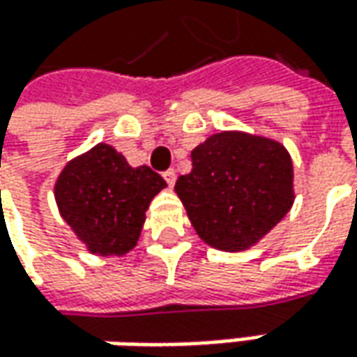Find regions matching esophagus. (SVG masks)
<instances>
[{
  "mask_svg": "<svg viewBox=\"0 0 357 357\" xmlns=\"http://www.w3.org/2000/svg\"><path fill=\"white\" fill-rule=\"evenodd\" d=\"M164 179H166L169 188H174V183H176V169H166L164 172Z\"/></svg>",
  "mask_w": 357,
  "mask_h": 357,
  "instance_id": "obj_1",
  "label": "esophagus"
}]
</instances>
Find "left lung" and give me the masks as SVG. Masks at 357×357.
I'll return each mask as SVG.
<instances>
[{
    "mask_svg": "<svg viewBox=\"0 0 357 357\" xmlns=\"http://www.w3.org/2000/svg\"><path fill=\"white\" fill-rule=\"evenodd\" d=\"M174 190L207 245L243 251L289 213L292 162L277 142L219 132L191 152V172Z\"/></svg>",
    "mask_w": 357,
    "mask_h": 357,
    "instance_id": "1",
    "label": "left lung"
}]
</instances>
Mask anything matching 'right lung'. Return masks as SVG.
<instances>
[{"label":"right lung","mask_w":357,"mask_h":357,"mask_svg":"<svg viewBox=\"0 0 357 357\" xmlns=\"http://www.w3.org/2000/svg\"><path fill=\"white\" fill-rule=\"evenodd\" d=\"M166 188L148 166L130 167L108 144L68 162L55 183L63 219L91 252L124 255L140 237L146 209Z\"/></svg>","instance_id":"right-lung-1"}]
</instances>
